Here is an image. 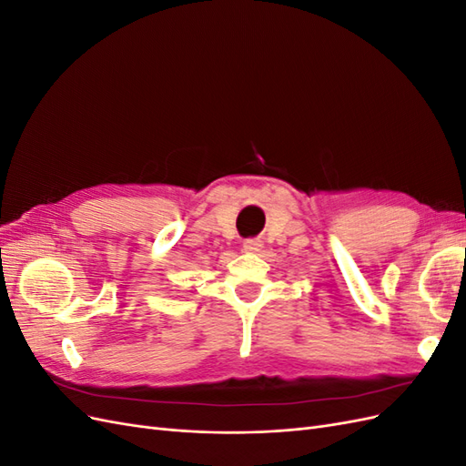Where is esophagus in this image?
Returning <instances> with one entry per match:
<instances>
[{"label":"esophagus","mask_w":466,"mask_h":466,"mask_svg":"<svg viewBox=\"0 0 466 466\" xmlns=\"http://www.w3.org/2000/svg\"><path fill=\"white\" fill-rule=\"evenodd\" d=\"M260 248H262V241H258V238H248V241L243 243L245 252H258Z\"/></svg>","instance_id":"1"}]
</instances>
